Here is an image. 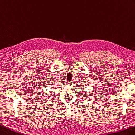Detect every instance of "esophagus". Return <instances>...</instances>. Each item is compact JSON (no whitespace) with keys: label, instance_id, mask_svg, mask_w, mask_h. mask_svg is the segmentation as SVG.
Instances as JSON below:
<instances>
[{"label":"esophagus","instance_id":"1","mask_svg":"<svg viewBox=\"0 0 135 135\" xmlns=\"http://www.w3.org/2000/svg\"><path fill=\"white\" fill-rule=\"evenodd\" d=\"M72 81H68V83H67V84L68 85H71V84H72Z\"/></svg>","mask_w":135,"mask_h":135}]
</instances>
